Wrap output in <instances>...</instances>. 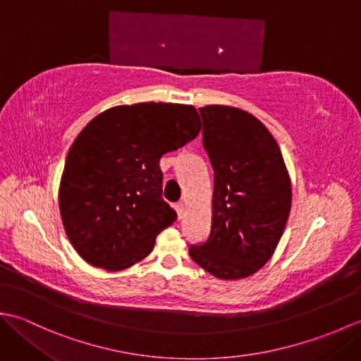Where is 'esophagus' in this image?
Returning <instances> with one entry per match:
<instances>
[{
	"label": "esophagus",
	"instance_id": "1",
	"mask_svg": "<svg viewBox=\"0 0 361 361\" xmlns=\"http://www.w3.org/2000/svg\"><path fill=\"white\" fill-rule=\"evenodd\" d=\"M173 208L176 211V216H178V219H181L183 211H185V204H183V203H175Z\"/></svg>",
	"mask_w": 361,
	"mask_h": 361
}]
</instances>
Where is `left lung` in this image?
I'll use <instances>...</instances> for the list:
<instances>
[{
	"instance_id": "8db88e82",
	"label": "left lung",
	"mask_w": 361,
	"mask_h": 361,
	"mask_svg": "<svg viewBox=\"0 0 361 361\" xmlns=\"http://www.w3.org/2000/svg\"><path fill=\"white\" fill-rule=\"evenodd\" d=\"M198 111L214 171L212 224L189 256L219 279H242L278 247L291 206L290 176L278 142L252 114L225 105Z\"/></svg>"
}]
</instances>
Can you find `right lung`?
Here are the masks:
<instances>
[{"mask_svg":"<svg viewBox=\"0 0 361 361\" xmlns=\"http://www.w3.org/2000/svg\"><path fill=\"white\" fill-rule=\"evenodd\" d=\"M200 132L192 105H119L90 121L66 155L59 189L68 239L90 265L119 271L150 255L176 212L159 159Z\"/></svg>","mask_w":361,"mask_h":361,"instance_id":"add662e5","label":"right lung"}]
</instances>
